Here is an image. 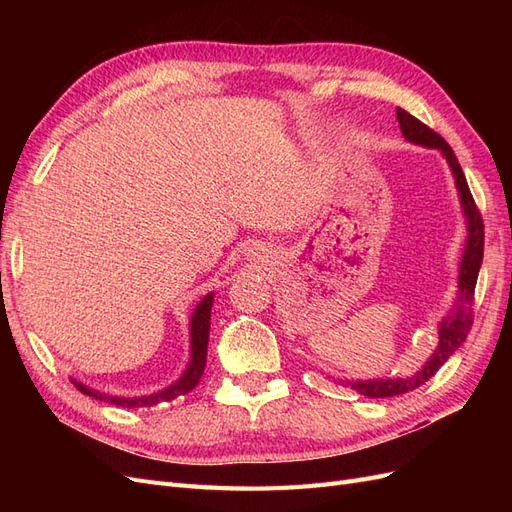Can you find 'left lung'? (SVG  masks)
Here are the masks:
<instances>
[{"label":"left lung","instance_id":"obj_1","mask_svg":"<svg viewBox=\"0 0 512 512\" xmlns=\"http://www.w3.org/2000/svg\"><path fill=\"white\" fill-rule=\"evenodd\" d=\"M397 121L401 134H404L410 143L423 145L429 149H440L442 156L446 158L448 166L453 170V177L459 190L463 215H466L468 222V239H466V250H463V258L459 265V290H457V301L451 316H446L440 322V344L429 356V361L423 365L421 371H416L410 378H395V380H365V382H348L352 389L359 391L365 397H395L401 393H410L418 386L425 384L436 371L448 361V356H453L455 350L466 342V337L472 329L474 314H472V303H474V288L478 280L480 262H483V247H485V226L483 218H480V211L474 203L470 194L466 175L457 162V156L453 153L451 145H448L444 138L433 132L423 121L412 117L404 108H397Z\"/></svg>","mask_w":512,"mask_h":512}]
</instances>
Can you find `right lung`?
<instances>
[{"label":"right lung","instance_id":"obj_1","mask_svg":"<svg viewBox=\"0 0 512 512\" xmlns=\"http://www.w3.org/2000/svg\"><path fill=\"white\" fill-rule=\"evenodd\" d=\"M211 305H213V292L207 294V297L200 301L194 309L192 314V322H190V337H192V354H190V365L185 367L183 376L175 382L166 386L164 391L158 393H151V395H143V397H113V395H106L100 393L96 389H89L83 382H74L76 389H79L83 395L89 397H96L102 401H108V404L113 406H123V408H151V406H158L162 401H173L185 393H190L194 386L198 384L200 376H203L205 371V363H207V344H209V327H211Z\"/></svg>","mask_w":512,"mask_h":512}]
</instances>
